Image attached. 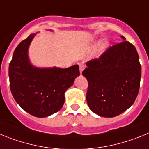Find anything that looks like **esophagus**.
<instances>
[{
	"mask_svg": "<svg viewBox=\"0 0 149 149\" xmlns=\"http://www.w3.org/2000/svg\"><path fill=\"white\" fill-rule=\"evenodd\" d=\"M85 68V65L84 64H79V70H80V73H82V70Z\"/></svg>",
	"mask_w": 149,
	"mask_h": 149,
	"instance_id": "34e87169",
	"label": "esophagus"
}]
</instances>
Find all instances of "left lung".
<instances>
[{"label": "left lung", "mask_w": 149, "mask_h": 149, "mask_svg": "<svg viewBox=\"0 0 149 149\" xmlns=\"http://www.w3.org/2000/svg\"><path fill=\"white\" fill-rule=\"evenodd\" d=\"M125 40L109 47L98 58L87 62L82 75L91 110L100 116H117L135 101L139 90L141 64L133 44Z\"/></svg>", "instance_id": "8db88e82"}]
</instances>
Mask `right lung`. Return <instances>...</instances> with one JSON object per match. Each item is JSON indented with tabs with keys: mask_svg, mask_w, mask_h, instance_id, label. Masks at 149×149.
<instances>
[{
	"mask_svg": "<svg viewBox=\"0 0 149 149\" xmlns=\"http://www.w3.org/2000/svg\"><path fill=\"white\" fill-rule=\"evenodd\" d=\"M34 35H29L15 48L9 65L10 87L14 99L24 111L43 118L62 108L66 90L80 73L78 65L65 69L33 67L28 60V49Z\"/></svg>",
	"mask_w": 149,
	"mask_h": 149,
	"instance_id": "1",
	"label": "right lung"
}]
</instances>
